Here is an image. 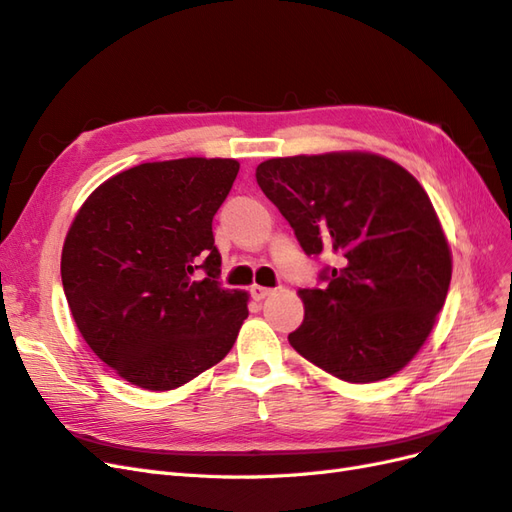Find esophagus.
Listing matches in <instances>:
<instances>
[{"label": "esophagus", "mask_w": 512, "mask_h": 512, "mask_svg": "<svg viewBox=\"0 0 512 512\" xmlns=\"http://www.w3.org/2000/svg\"><path fill=\"white\" fill-rule=\"evenodd\" d=\"M271 292H273V288H265V286H252V290H250V294H252V297H254L256 301L267 299Z\"/></svg>", "instance_id": "1"}]
</instances>
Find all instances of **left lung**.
I'll use <instances>...</instances> for the list:
<instances>
[{
	"label": "left lung",
	"instance_id": "left-lung-1",
	"mask_svg": "<svg viewBox=\"0 0 512 512\" xmlns=\"http://www.w3.org/2000/svg\"><path fill=\"white\" fill-rule=\"evenodd\" d=\"M256 181L307 256L337 260L320 271L322 288L301 290L290 346L346 382L397 374L431 333L453 271L421 183L374 153L273 158Z\"/></svg>",
	"mask_w": 512,
	"mask_h": 512
}]
</instances>
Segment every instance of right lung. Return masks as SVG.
<instances>
[{"label": "right lung", "mask_w": 512, "mask_h": 512, "mask_svg": "<svg viewBox=\"0 0 512 512\" xmlns=\"http://www.w3.org/2000/svg\"><path fill=\"white\" fill-rule=\"evenodd\" d=\"M237 173L222 158L134 166L104 181L68 230L61 284L76 327L141 389H177L220 363L247 318V294L222 288L213 239Z\"/></svg>", "instance_id": "1"}]
</instances>
